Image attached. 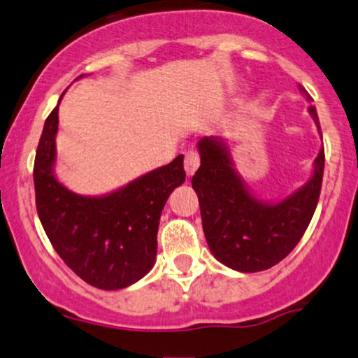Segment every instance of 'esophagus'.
<instances>
[{
  "instance_id": "1",
  "label": "esophagus",
  "mask_w": 358,
  "mask_h": 358,
  "mask_svg": "<svg viewBox=\"0 0 358 358\" xmlns=\"http://www.w3.org/2000/svg\"><path fill=\"white\" fill-rule=\"evenodd\" d=\"M197 167H199V155H197L194 150H187L186 157H184V169H186V174L189 178L194 174Z\"/></svg>"
}]
</instances>
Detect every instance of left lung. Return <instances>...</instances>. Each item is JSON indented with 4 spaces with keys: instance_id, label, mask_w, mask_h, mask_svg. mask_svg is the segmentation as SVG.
I'll return each mask as SVG.
<instances>
[{
    "instance_id": "1",
    "label": "left lung",
    "mask_w": 358,
    "mask_h": 358,
    "mask_svg": "<svg viewBox=\"0 0 358 358\" xmlns=\"http://www.w3.org/2000/svg\"><path fill=\"white\" fill-rule=\"evenodd\" d=\"M306 100L312 96L300 87ZM308 113L322 136L317 108ZM201 166L192 176L209 250L217 262L239 273H256L292 253L312 221L320 197L323 147L303 186L278 201L262 199L246 186L234 166L228 141L209 136L197 142Z\"/></svg>"
}]
</instances>
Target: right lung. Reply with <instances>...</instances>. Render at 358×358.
<instances>
[{"instance_id": "right-lung-1", "label": "right lung", "mask_w": 358, "mask_h": 358, "mask_svg": "<svg viewBox=\"0 0 358 358\" xmlns=\"http://www.w3.org/2000/svg\"><path fill=\"white\" fill-rule=\"evenodd\" d=\"M57 132L58 105L45 120L33 169L41 226L55 251L83 281L100 289L127 288L152 270L162 209L186 180L184 155L107 194L83 196L55 174Z\"/></svg>"}]
</instances>
